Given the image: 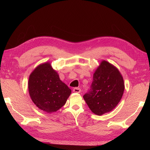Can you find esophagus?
<instances>
[{
  "label": "esophagus",
  "instance_id": "obj_1",
  "mask_svg": "<svg viewBox=\"0 0 150 150\" xmlns=\"http://www.w3.org/2000/svg\"><path fill=\"white\" fill-rule=\"evenodd\" d=\"M73 92L76 93H79L81 92V89L79 88H74L73 89Z\"/></svg>",
  "mask_w": 150,
  "mask_h": 150
}]
</instances>
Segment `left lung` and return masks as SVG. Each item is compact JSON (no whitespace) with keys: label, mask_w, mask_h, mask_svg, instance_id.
Segmentation results:
<instances>
[{"label":"left lung","mask_w":150,"mask_h":150,"mask_svg":"<svg viewBox=\"0 0 150 150\" xmlns=\"http://www.w3.org/2000/svg\"><path fill=\"white\" fill-rule=\"evenodd\" d=\"M124 90V80L119 70L110 62L103 61L93 74L90 89L83 98L91 111L101 116L115 108Z\"/></svg>","instance_id":"1"}]
</instances>
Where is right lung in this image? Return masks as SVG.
Returning <instances> with one entry per match:
<instances>
[{
    "instance_id": "add662e5",
    "label": "right lung",
    "mask_w": 150,
    "mask_h": 150,
    "mask_svg": "<svg viewBox=\"0 0 150 150\" xmlns=\"http://www.w3.org/2000/svg\"><path fill=\"white\" fill-rule=\"evenodd\" d=\"M28 89L35 106L48 113L59 110L71 94V90L61 81L49 62L39 65L31 72Z\"/></svg>"
}]
</instances>
